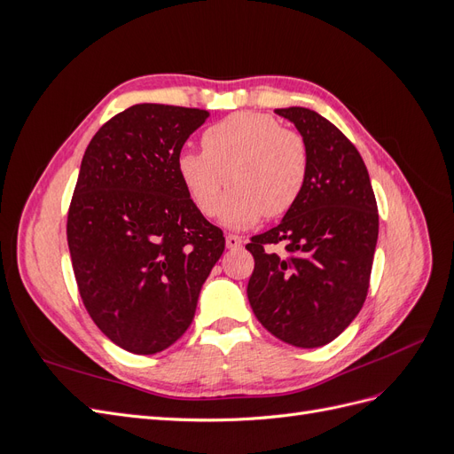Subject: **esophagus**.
Listing matches in <instances>:
<instances>
[{"label":"esophagus","mask_w":454,"mask_h":454,"mask_svg":"<svg viewBox=\"0 0 454 454\" xmlns=\"http://www.w3.org/2000/svg\"><path fill=\"white\" fill-rule=\"evenodd\" d=\"M225 244H227V248H231V250L240 248V246H242V237H239V235H227L225 237Z\"/></svg>","instance_id":"34e87169"}]
</instances>
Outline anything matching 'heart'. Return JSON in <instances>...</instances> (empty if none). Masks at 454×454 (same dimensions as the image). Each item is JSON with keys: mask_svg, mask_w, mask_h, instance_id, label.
<instances>
[{"mask_svg": "<svg viewBox=\"0 0 454 454\" xmlns=\"http://www.w3.org/2000/svg\"><path fill=\"white\" fill-rule=\"evenodd\" d=\"M204 151H184L177 174L197 210L212 217L222 206L229 227H250L261 215L280 217L303 193L309 149L303 136L267 114L240 112L214 122L202 134Z\"/></svg>", "mask_w": 454, "mask_h": 454, "instance_id": "obj_1", "label": "heart"}]
</instances>
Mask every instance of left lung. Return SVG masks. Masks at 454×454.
Wrapping results in <instances>:
<instances>
[{"instance_id":"left-lung-1","label":"left lung","mask_w":454,"mask_h":454,"mask_svg":"<svg viewBox=\"0 0 454 454\" xmlns=\"http://www.w3.org/2000/svg\"><path fill=\"white\" fill-rule=\"evenodd\" d=\"M309 149L303 193L282 222L250 239L248 301L274 337L324 347L358 316L369 290L379 212L362 155L333 122L307 107L274 109ZM285 244L286 254L271 248Z\"/></svg>"}]
</instances>
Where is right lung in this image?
<instances>
[{
  "label": "right lung",
  "mask_w": 454,
  "mask_h": 454,
  "mask_svg": "<svg viewBox=\"0 0 454 454\" xmlns=\"http://www.w3.org/2000/svg\"><path fill=\"white\" fill-rule=\"evenodd\" d=\"M206 109L136 104L90 140L67 210L79 295L100 332L132 354H157L193 322L223 231L191 202L177 174Z\"/></svg>",
  "instance_id": "obj_1"
}]
</instances>
